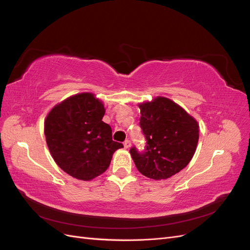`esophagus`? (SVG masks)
Masks as SVG:
<instances>
[{
  "label": "esophagus",
  "mask_w": 250,
  "mask_h": 250,
  "mask_svg": "<svg viewBox=\"0 0 250 250\" xmlns=\"http://www.w3.org/2000/svg\"><path fill=\"white\" fill-rule=\"evenodd\" d=\"M131 146V142L129 141V140H126L125 142H124V147L126 148V149H128Z\"/></svg>",
  "instance_id": "esophagus-1"
}]
</instances>
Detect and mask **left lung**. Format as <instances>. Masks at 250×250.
Instances as JSON below:
<instances>
[{"label": "left lung", "instance_id": "1", "mask_svg": "<svg viewBox=\"0 0 250 250\" xmlns=\"http://www.w3.org/2000/svg\"><path fill=\"white\" fill-rule=\"evenodd\" d=\"M139 107L146 146L143 151L133 146L132 160L144 176L167 179L191 162L199 139L198 123L168 98L157 97Z\"/></svg>", "mask_w": 250, "mask_h": 250}]
</instances>
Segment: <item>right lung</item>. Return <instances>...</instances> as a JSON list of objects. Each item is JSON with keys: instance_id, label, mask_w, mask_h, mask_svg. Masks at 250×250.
<instances>
[{"instance_id": "1", "label": "right lung", "mask_w": 250, "mask_h": 250, "mask_svg": "<svg viewBox=\"0 0 250 250\" xmlns=\"http://www.w3.org/2000/svg\"><path fill=\"white\" fill-rule=\"evenodd\" d=\"M105 108L94 94L67 98L53 107L44 121L47 145L55 163L69 175L90 180L106 171L116 150L111 128L102 118Z\"/></svg>"}]
</instances>
